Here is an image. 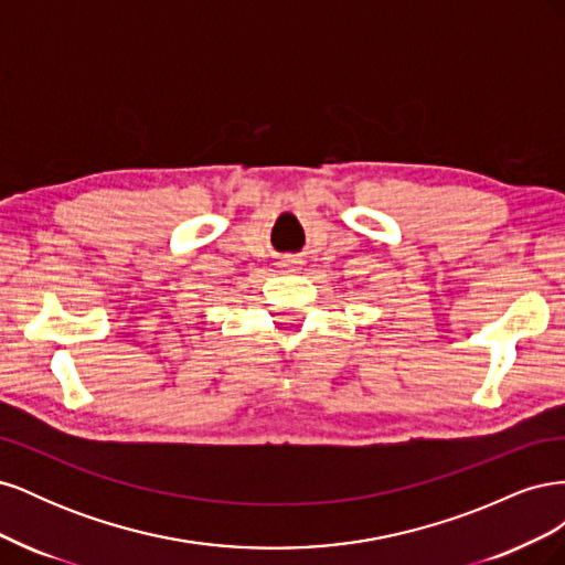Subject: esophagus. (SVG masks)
Masks as SVG:
<instances>
[{
	"label": "esophagus",
	"instance_id": "esophagus-1",
	"mask_svg": "<svg viewBox=\"0 0 565 565\" xmlns=\"http://www.w3.org/2000/svg\"><path fill=\"white\" fill-rule=\"evenodd\" d=\"M280 266H282V268H287V270H297L299 262H297V259H285Z\"/></svg>",
	"mask_w": 565,
	"mask_h": 565
}]
</instances>
